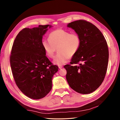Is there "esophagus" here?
Wrapping results in <instances>:
<instances>
[{
    "label": "esophagus",
    "instance_id": "1",
    "mask_svg": "<svg viewBox=\"0 0 120 120\" xmlns=\"http://www.w3.org/2000/svg\"><path fill=\"white\" fill-rule=\"evenodd\" d=\"M63 68V67L62 65H60V66H59V68H60V69H61V68Z\"/></svg>",
    "mask_w": 120,
    "mask_h": 120
}]
</instances>
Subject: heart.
I'll use <instances>...</instances> for the list:
<instances>
[{"label": "heart", "mask_w": 120, "mask_h": 120, "mask_svg": "<svg viewBox=\"0 0 120 120\" xmlns=\"http://www.w3.org/2000/svg\"><path fill=\"white\" fill-rule=\"evenodd\" d=\"M49 40H43L42 47L48 58H53L57 52L53 63L61 65L67 62L68 59L74 56L77 52L81 45V39L78 34H71L63 29L55 30L50 33Z\"/></svg>", "instance_id": "obj_1"}]
</instances>
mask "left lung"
Masks as SVG:
<instances>
[{
  "label": "left lung",
  "mask_w": 120,
  "mask_h": 120,
  "mask_svg": "<svg viewBox=\"0 0 120 120\" xmlns=\"http://www.w3.org/2000/svg\"><path fill=\"white\" fill-rule=\"evenodd\" d=\"M67 26L79 35L81 45L70 64L64 65L66 78L76 92L91 93L101 85L105 77L109 58L107 43L100 30L85 20L72 22Z\"/></svg>",
  "instance_id": "obj_1"
}]
</instances>
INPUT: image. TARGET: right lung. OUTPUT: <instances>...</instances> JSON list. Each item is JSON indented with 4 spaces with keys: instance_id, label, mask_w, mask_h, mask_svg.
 Masks as SVG:
<instances>
[{
    "instance_id": "right-lung-1",
    "label": "right lung",
    "mask_w": 120,
    "mask_h": 120,
    "mask_svg": "<svg viewBox=\"0 0 120 120\" xmlns=\"http://www.w3.org/2000/svg\"><path fill=\"white\" fill-rule=\"evenodd\" d=\"M49 25L22 30L12 46L10 65L17 86L28 98L39 99L52 88V79L58 67L46 56L42 47L43 36Z\"/></svg>"
}]
</instances>
